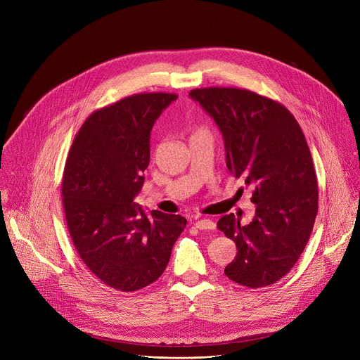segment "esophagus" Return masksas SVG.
<instances>
[{
	"label": "esophagus",
	"mask_w": 360,
	"mask_h": 360,
	"mask_svg": "<svg viewBox=\"0 0 360 360\" xmlns=\"http://www.w3.org/2000/svg\"><path fill=\"white\" fill-rule=\"evenodd\" d=\"M195 226L198 229H203V231H214L215 229V222L211 219H199L195 222Z\"/></svg>",
	"instance_id": "1"
}]
</instances>
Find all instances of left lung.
Listing matches in <instances>:
<instances>
[{"instance_id":"8db88e82","label":"left lung","mask_w":360,"mask_h":360,"mask_svg":"<svg viewBox=\"0 0 360 360\" xmlns=\"http://www.w3.org/2000/svg\"><path fill=\"white\" fill-rule=\"evenodd\" d=\"M198 101L219 127L226 167L253 186L256 214L248 225L233 214L217 226L236 245L225 275L248 288L282 279L297 262L318 214V178L303 131L281 102L243 88H196Z\"/></svg>"}]
</instances>
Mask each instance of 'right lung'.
<instances>
[{"label": "right lung", "mask_w": 360, "mask_h": 360, "mask_svg": "<svg viewBox=\"0 0 360 360\" xmlns=\"http://www.w3.org/2000/svg\"><path fill=\"white\" fill-rule=\"evenodd\" d=\"M176 94L141 92L94 111L74 138L63 174V205L71 240L102 283L135 292L165 271L186 226L181 215L134 202L149 165L153 122Z\"/></svg>", "instance_id": "add662e5"}]
</instances>
